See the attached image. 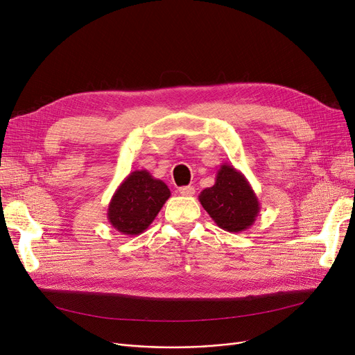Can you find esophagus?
Returning a JSON list of instances; mask_svg holds the SVG:
<instances>
[{
    "label": "esophagus",
    "instance_id": "1",
    "mask_svg": "<svg viewBox=\"0 0 355 355\" xmlns=\"http://www.w3.org/2000/svg\"><path fill=\"white\" fill-rule=\"evenodd\" d=\"M178 193H180L181 196L190 197V196H193V194L196 193V189L191 187V185H187V187H180V189H178Z\"/></svg>",
    "mask_w": 355,
    "mask_h": 355
}]
</instances>
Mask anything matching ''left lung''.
Masks as SVG:
<instances>
[{
  "label": "left lung",
  "instance_id": "8db88e82",
  "mask_svg": "<svg viewBox=\"0 0 355 355\" xmlns=\"http://www.w3.org/2000/svg\"><path fill=\"white\" fill-rule=\"evenodd\" d=\"M216 225L230 233L248 230L260 211V202L246 177L230 164L220 165L213 187L198 196Z\"/></svg>",
  "mask_w": 355,
  "mask_h": 355
}]
</instances>
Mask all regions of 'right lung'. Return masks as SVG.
<instances>
[{
  "label": "right lung",
  "mask_w": 355,
  "mask_h": 355,
  "mask_svg": "<svg viewBox=\"0 0 355 355\" xmlns=\"http://www.w3.org/2000/svg\"><path fill=\"white\" fill-rule=\"evenodd\" d=\"M171 191L146 170L130 173L112 196L107 220L115 230L126 236L144 233L155 220Z\"/></svg>",
  "instance_id": "1"
}]
</instances>
